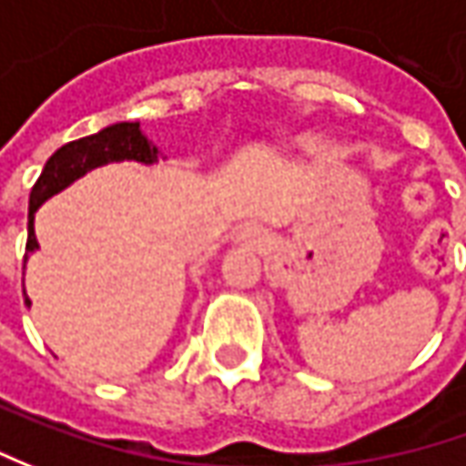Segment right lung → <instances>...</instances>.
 <instances>
[{
  "mask_svg": "<svg viewBox=\"0 0 466 466\" xmlns=\"http://www.w3.org/2000/svg\"><path fill=\"white\" fill-rule=\"evenodd\" d=\"M157 147L149 138L141 134L138 123H113L103 128L100 134L76 138L64 144L61 149L51 154V159L46 162L41 177L35 180L30 190V206H27V245H25V260L30 252L38 249L35 229H33V218L38 206L46 203L51 196L61 193L66 185H72L76 177L87 175L89 169L107 165V162H123V159H134L152 165L157 162ZM25 304H30V299H25Z\"/></svg>",
  "mask_w": 466,
  "mask_h": 466,
  "instance_id": "add662e5",
  "label": "right lung"
}]
</instances>
